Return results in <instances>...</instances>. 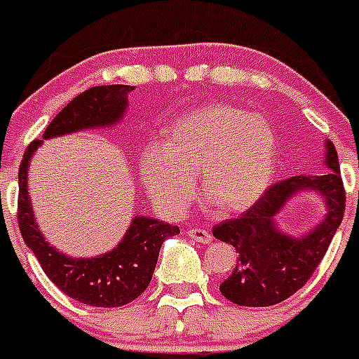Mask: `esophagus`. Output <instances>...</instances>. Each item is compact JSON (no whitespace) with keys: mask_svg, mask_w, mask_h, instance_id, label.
Masks as SVG:
<instances>
[{"mask_svg":"<svg viewBox=\"0 0 359 359\" xmlns=\"http://www.w3.org/2000/svg\"><path fill=\"white\" fill-rule=\"evenodd\" d=\"M188 236L191 238V240L199 241V243H210V241H212V234H210L208 230L199 229V226H195V229H189Z\"/></svg>","mask_w":359,"mask_h":359,"instance_id":"34e87169","label":"esophagus"}]
</instances>
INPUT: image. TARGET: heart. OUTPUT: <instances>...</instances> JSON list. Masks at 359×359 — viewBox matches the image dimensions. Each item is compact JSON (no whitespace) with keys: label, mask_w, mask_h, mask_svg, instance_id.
Segmentation results:
<instances>
[{"label":"heart","mask_w":359,"mask_h":359,"mask_svg":"<svg viewBox=\"0 0 359 359\" xmlns=\"http://www.w3.org/2000/svg\"><path fill=\"white\" fill-rule=\"evenodd\" d=\"M278 134L260 114L210 103L180 116L165 129V145L140 156L145 191L165 214H182L195 195V175L210 205L236 214L269 188L276 170Z\"/></svg>","instance_id":"1"}]
</instances>
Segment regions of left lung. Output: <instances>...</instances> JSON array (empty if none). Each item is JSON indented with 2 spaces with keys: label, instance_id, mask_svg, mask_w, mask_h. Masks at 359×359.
<instances>
[{
  "label": "left lung",
  "instance_id": "8db88e82",
  "mask_svg": "<svg viewBox=\"0 0 359 359\" xmlns=\"http://www.w3.org/2000/svg\"><path fill=\"white\" fill-rule=\"evenodd\" d=\"M326 175H297L269 186L240 217L215 225L214 236L240 252L234 271L219 291L238 306H273L285 301L310 280L326 255L345 214V188L334 144L326 142ZM302 189L321 193L327 215L302 238H291L276 229L274 217L287 200Z\"/></svg>",
  "mask_w": 359,
  "mask_h": 359
}]
</instances>
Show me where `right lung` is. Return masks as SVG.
Masks as SVG:
<instances>
[{
  "instance_id": "add662e5",
  "label": "right lung",
  "mask_w": 359,
  "mask_h": 359,
  "mask_svg": "<svg viewBox=\"0 0 359 359\" xmlns=\"http://www.w3.org/2000/svg\"><path fill=\"white\" fill-rule=\"evenodd\" d=\"M134 86H94L72 99L23 153L18 171V225L23 241L34 252L43 273L58 290L75 301L95 308H118L138 299L149 285L164 240L179 234V226L134 215L118 247L95 258H72L49 245L38 230L27 191L29 162L43 140L84 129L112 127L123 118L127 95Z\"/></svg>"
}]
</instances>
